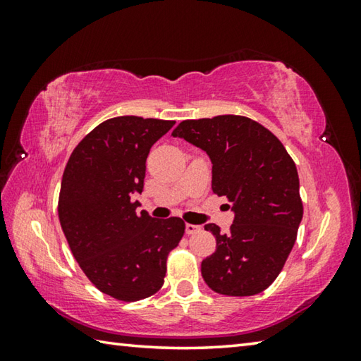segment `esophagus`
<instances>
[{"instance_id":"esophagus-1","label":"esophagus","mask_w":361,"mask_h":361,"mask_svg":"<svg viewBox=\"0 0 361 361\" xmlns=\"http://www.w3.org/2000/svg\"><path fill=\"white\" fill-rule=\"evenodd\" d=\"M200 231V226H197V224H186V234L188 235H191V234H195V232H199Z\"/></svg>"}]
</instances>
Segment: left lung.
I'll return each mask as SVG.
<instances>
[{"instance_id": "8db88e82", "label": "left lung", "mask_w": 361, "mask_h": 361, "mask_svg": "<svg viewBox=\"0 0 361 361\" xmlns=\"http://www.w3.org/2000/svg\"><path fill=\"white\" fill-rule=\"evenodd\" d=\"M172 135L209 154L213 192L234 204L226 234L205 224L216 239L215 253L200 266L205 283L226 296L264 291L283 269L302 219L291 156L271 130L245 116L188 119Z\"/></svg>"}]
</instances>
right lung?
<instances>
[{
	"label": "right lung",
	"mask_w": 361,
	"mask_h": 361,
	"mask_svg": "<svg viewBox=\"0 0 361 361\" xmlns=\"http://www.w3.org/2000/svg\"><path fill=\"white\" fill-rule=\"evenodd\" d=\"M175 121L118 116L73 149L59 195V219L79 267L102 293L124 302L162 288L169 253L185 234L181 218L137 213L151 146Z\"/></svg>",
	"instance_id": "1"
}]
</instances>
